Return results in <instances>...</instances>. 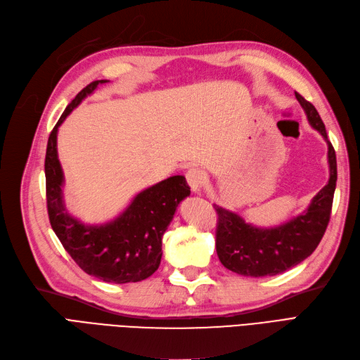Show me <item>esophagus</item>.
<instances>
[{"label":"esophagus","instance_id":"esophagus-1","mask_svg":"<svg viewBox=\"0 0 360 360\" xmlns=\"http://www.w3.org/2000/svg\"><path fill=\"white\" fill-rule=\"evenodd\" d=\"M186 180H188L191 189L195 193H200L201 189L204 188V184L207 183V174L204 169L198 168V167H192L188 169V172H186Z\"/></svg>","mask_w":360,"mask_h":360}]
</instances>
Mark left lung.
I'll return each instance as SVG.
<instances>
[{
	"label": "left lung",
	"instance_id": "8db88e82",
	"mask_svg": "<svg viewBox=\"0 0 360 360\" xmlns=\"http://www.w3.org/2000/svg\"><path fill=\"white\" fill-rule=\"evenodd\" d=\"M307 119L328 143L329 181L305 212L276 228H256L229 210L214 205L219 220L216 250L221 265L244 277L277 276L311 255L328 228L337 186V156L316 107L295 92Z\"/></svg>",
	"mask_w": 360,
	"mask_h": 360
}]
</instances>
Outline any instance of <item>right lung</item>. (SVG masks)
<instances>
[{"mask_svg":"<svg viewBox=\"0 0 360 360\" xmlns=\"http://www.w3.org/2000/svg\"><path fill=\"white\" fill-rule=\"evenodd\" d=\"M107 82L95 80L83 88L49 135L44 160L47 213L56 237L86 274L107 283H135L159 268L162 235L179 204L191 195V188L183 176L159 181L141 191L125 212L103 225H84L68 214L62 198L64 172L58 159V129L98 84Z\"/></svg>","mask_w":360,"mask_h":360,"instance_id":"add662e5","label":"right lung"}]
</instances>
